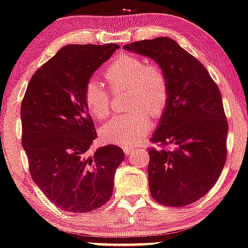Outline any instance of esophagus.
<instances>
[{
    "label": "esophagus",
    "mask_w": 248,
    "mask_h": 248,
    "mask_svg": "<svg viewBox=\"0 0 248 248\" xmlns=\"http://www.w3.org/2000/svg\"><path fill=\"white\" fill-rule=\"evenodd\" d=\"M123 151L125 155H131L134 153V147L133 146H123Z\"/></svg>",
    "instance_id": "obj_1"
}]
</instances>
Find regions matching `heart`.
Masks as SVG:
<instances>
[{"label":"heart","instance_id":"obj_1","mask_svg":"<svg viewBox=\"0 0 248 248\" xmlns=\"http://www.w3.org/2000/svg\"><path fill=\"white\" fill-rule=\"evenodd\" d=\"M105 79L112 91L129 88L126 114L116 116L101 127V139L106 143L131 146L145 136L152 125L151 116L160 117L169 100V85L163 69L156 63L134 55H123L114 61L105 72ZM84 102L97 119L110 114V93L95 79L84 88Z\"/></svg>","mask_w":248,"mask_h":248}]
</instances>
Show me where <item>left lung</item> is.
<instances>
[{"instance_id":"left-lung-1","label":"left lung","mask_w":248,"mask_h":248,"mask_svg":"<svg viewBox=\"0 0 248 248\" xmlns=\"http://www.w3.org/2000/svg\"><path fill=\"white\" fill-rule=\"evenodd\" d=\"M124 49L154 60L169 85L167 108L151 139L160 148H148L152 197L167 207L193 203L215 185L227 160L221 92L203 64L175 40H141Z\"/></svg>"}]
</instances>
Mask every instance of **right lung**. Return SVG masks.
<instances>
[{
    "mask_svg": "<svg viewBox=\"0 0 248 248\" xmlns=\"http://www.w3.org/2000/svg\"><path fill=\"white\" fill-rule=\"evenodd\" d=\"M118 48L65 46L36 70L21 102V145L31 177L65 212L90 213L106 204L125 157L115 145L88 154L97 136L84 102L85 85Z\"/></svg>",
    "mask_w": 248,
    "mask_h": 248,
    "instance_id": "1",
    "label": "right lung"
}]
</instances>
